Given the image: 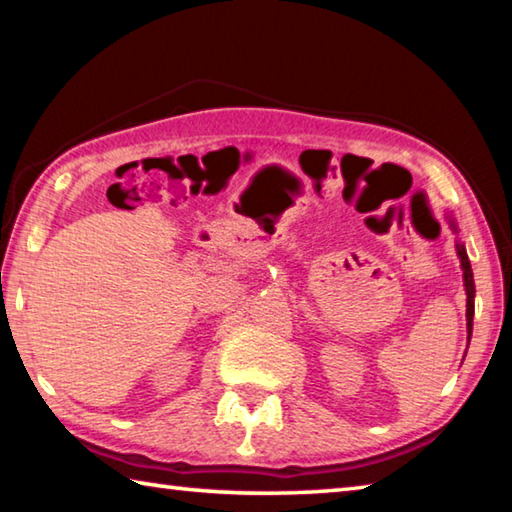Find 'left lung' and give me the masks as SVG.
<instances>
[{
    "mask_svg": "<svg viewBox=\"0 0 512 512\" xmlns=\"http://www.w3.org/2000/svg\"><path fill=\"white\" fill-rule=\"evenodd\" d=\"M452 228L456 230L454 221ZM456 253H458V259H461V268H463V282H465V293H467V341L472 339V318H474V277H472V266H470V259H467V253H465V246L463 244H456Z\"/></svg>",
    "mask_w": 512,
    "mask_h": 512,
    "instance_id": "8db88e82",
    "label": "left lung"
}]
</instances>
